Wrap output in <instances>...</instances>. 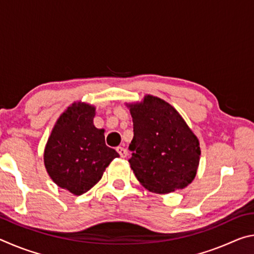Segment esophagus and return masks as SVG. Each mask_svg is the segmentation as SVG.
Returning a JSON list of instances; mask_svg holds the SVG:
<instances>
[{
	"mask_svg": "<svg viewBox=\"0 0 254 254\" xmlns=\"http://www.w3.org/2000/svg\"><path fill=\"white\" fill-rule=\"evenodd\" d=\"M117 151L119 152V154H120V156H121L122 158H127V149H124V148H122V147H118V148H117Z\"/></svg>",
	"mask_w": 254,
	"mask_h": 254,
	"instance_id": "esophagus-1",
	"label": "esophagus"
}]
</instances>
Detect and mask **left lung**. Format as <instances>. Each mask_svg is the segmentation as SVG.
<instances>
[{
  "instance_id": "8db88e82",
  "label": "left lung",
  "mask_w": 254,
  "mask_h": 254,
  "mask_svg": "<svg viewBox=\"0 0 254 254\" xmlns=\"http://www.w3.org/2000/svg\"><path fill=\"white\" fill-rule=\"evenodd\" d=\"M133 140L128 159L136 179L158 194L183 189L195 178L200 148L196 135L168 103L148 95L130 105Z\"/></svg>"
}]
</instances>
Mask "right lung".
I'll use <instances>...</instances> for the list:
<instances>
[{
  "mask_svg": "<svg viewBox=\"0 0 254 254\" xmlns=\"http://www.w3.org/2000/svg\"><path fill=\"white\" fill-rule=\"evenodd\" d=\"M95 109L72 104L60 115L45 149V165L59 187L75 195L89 190L119 153L105 144L104 130L94 127Z\"/></svg>",
  "mask_w": 254,
  "mask_h": 254,
  "instance_id": "add662e5",
  "label": "right lung"
}]
</instances>
